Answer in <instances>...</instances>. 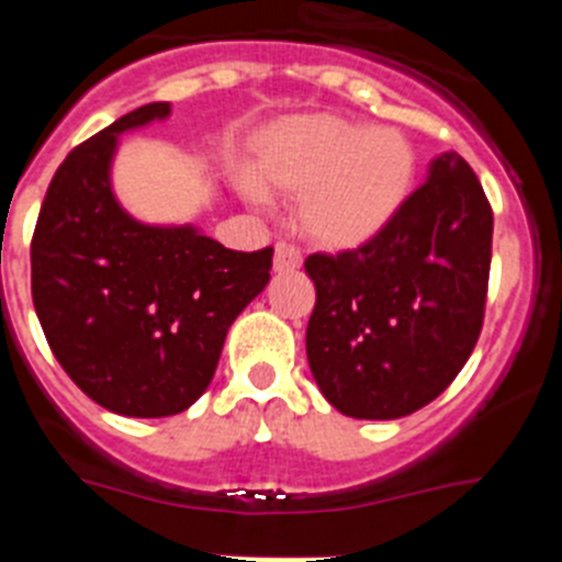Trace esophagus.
I'll list each match as a JSON object with an SVG mask.
<instances>
[{
	"label": "esophagus",
	"instance_id": "obj_1",
	"mask_svg": "<svg viewBox=\"0 0 562 562\" xmlns=\"http://www.w3.org/2000/svg\"><path fill=\"white\" fill-rule=\"evenodd\" d=\"M304 256L290 241H278L276 245V272H295L301 267Z\"/></svg>",
	"mask_w": 562,
	"mask_h": 562
}]
</instances>
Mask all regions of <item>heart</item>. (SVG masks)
<instances>
[{
  "label": "heart",
  "mask_w": 562,
  "mask_h": 562,
  "mask_svg": "<svg viewBox=\"0 0 562 562\" xmlns=\"http://www.w3.org/2000/svg\"><path fill=\"white\" fill-rule=\"evenodd\" d=\"M261 188L297 196V222L329 250H355L389 231L419 180V154L402 128L329 112L295 114L261 137Z\"/></svg>",
  "instance_id": "obj_1"
}]
</instances>
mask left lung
Returning a JSON list of instances; mask_svg holds the SVG:
<instances>
[{
    "instance_id": "1",
    "label": "left lung",
    "mask_w": 562,
    "mask_h": 562,
    "mask_svg": "<svg viewBox=\"0 0 562 562\" xmlns=\"http://www.w3.org/2000/svg\"><path fill=\"white\" fill-rule=\"evenodd\" d=\"M493 207L473 168L441 154L369 245L304 261L315 281L306 357L340 414L400 419L448 389L484 326Z\"/></svg>"
}]
</instances>
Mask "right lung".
<instances>
[{
	"label": "right lung",
	"mask_w": 562,
	"mask_h": 562,
	"mask_svg": "<svg viewBox=\"0 0 562 562\" xmlns=\"http://www.w3.org/2000/svg\"><path fill=\"white\" fill-rule=\"evenodd\" d=\"M123 114L67 154L30 241V292L78 389L121 416H173L211 385L231 324L265 290L272 247L227 250L193 227H148L112 196L117 134L166 117Z\"/></svg>",
	"instance_id": "right-lung-1"
}]
</instances>
